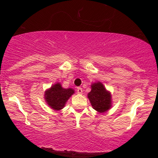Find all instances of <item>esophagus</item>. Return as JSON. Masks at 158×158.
<instances>
[{
	"label": "esophagus",
	"instance_id": "1",
	"mask_svg": "<svg viewBox=\"0 0 158 158\" xmlns=\"http://www.w3.org/2000/svg\"><path fill=\"white\" fill-rule=\"evenodd\" d=\"M82 92H83V91H82V89L81 88V87H78V88H77V93L82 94Z\"/></svg>",
	"mask_w": 158,
	"mask_h": 158
}]
</instances>
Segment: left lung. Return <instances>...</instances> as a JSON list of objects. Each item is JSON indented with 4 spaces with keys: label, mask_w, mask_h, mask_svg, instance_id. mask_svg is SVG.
<instances>
[{
    "label": "left lung",
    "mask_w": 158,
    "mask_h": 158,
    "mask_svg": "<svg viewBox=\"0 0 158 158\" xmlns=\"http://www.w3.org/2000/svg\"><path fill=\"white\" fill-rule=\"evenodd\" d=\"M92 90L88 94L91 105L98 112H105L111 107V95L101 82L92 84Z\"/></svg>",
    "instance_id": "8db88e82"
}]
</instances>
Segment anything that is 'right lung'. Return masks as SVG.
<instances>
[{
	"instance_id": "right-lung-1",
	"label": "right lung",
	"mask_w": 158,
	"mask_h": 158,
	"mask_svg": "<svg viewBox=\"0 0 158 158\" xmlns=\"http://www.w3.org/2000/svg\"><path fill=\"white\" fill-rule=\"evenodd\" d=\"M73 93V89H63L60 83H56L46 92L45 98L52 109L60 110Z\"/></svg>"
}]
</instances>
